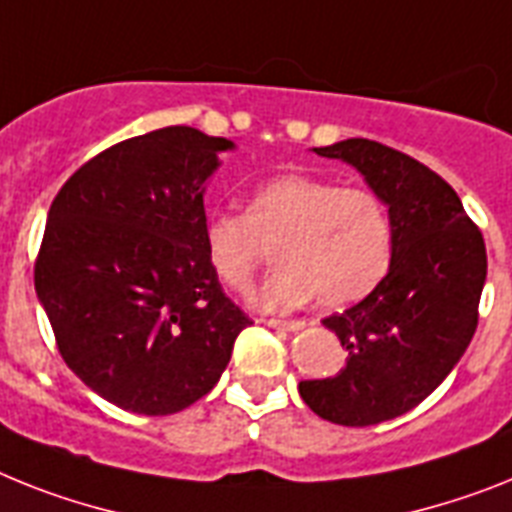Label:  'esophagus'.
<instances>
[{
	"label": "esophagus",
	"instance_id": "1",
	"mask_svg": "<svg viewBox=\"0 0 512 512\" xmlns=\"http://www.w3.org/2000/svg\"><path fill=\"white\" fill-rule=\"evenodd\" d=\"M268 328L273 330H289V333H296V330H304V322L302 320H263Z\"/></svg>",
	"mask_w": 512,
	"mask_h": 512
}]
</instances>
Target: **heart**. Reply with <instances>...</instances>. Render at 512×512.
Here are the masks:
<instances>
[{
    "instance_id": "1",
    "label": "heart",
    "mask_w": 512,
    "mask_h": 512,
    "mask_svg": "<svg viewBox=\"0 0 512 512\" xmlns=\"http://www.w3.org/2000/svg\"><path fill=\"white\" fill-rule=\"evenodd\" d=\"M205 255L229 289L247 291L273 247L278 268L255 304L283 312L312 299L328 309L362 302L393 263V221L367 187H338L309 174L260 184L242 213H213L203 229Z\"/></svg>"
}]
</instances>
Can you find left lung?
Instances as JSON below:
<instances>
[{
  "mask_svg": "<svg viewBox=\"0 0 512 512\" xmlns=\"http://www.w3.org/2000/svg\"><path fill=\"white\" fill-rule=\"evenodd\" d=\"M315 153L351 163L393 221L388 276L362 302L322 320L349 351L346 367L336 377L299 382L317 416L369 427L419 406L468 349L487 247L461 197L416 158L364 137Z\"/></svg>",
  "mask_w": 512,
  "mask_h": 512,
  "instance_id": "obj_1",
  "label": "left lung"
}]
</instances>
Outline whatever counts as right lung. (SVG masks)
Returning a JSON list of instances; mask_svg holds the SVG:
<instances>
[{"label":"right lung","mask_w":512,"mask_h":512,"mask_svg":"<svg viewBox=\"0 0 512 512\" xmlns=\"http://www.w3.org/2000/svg\"><path fill=\"white\" fill-rule=\"evenodd\" d=\"M226 137L163 127L111 145L54 197L36 294L67 367L132 414L213 390L249 317L205 255V182Z\"/></svg>","instance_id":"1"}]
</instances>
